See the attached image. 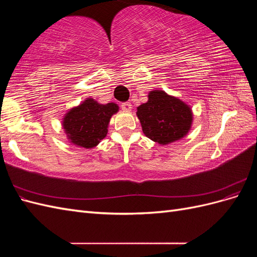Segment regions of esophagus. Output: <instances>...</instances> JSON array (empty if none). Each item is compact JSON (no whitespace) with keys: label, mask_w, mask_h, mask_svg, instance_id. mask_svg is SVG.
<instances>
[{"label":"esophagus","mask_w":257,"mask_h":257,"mask_svg":"<svg viewBox=\"0 0 257 257\" xmlns=\"http://www.w3.org/2000/svg\"><path fill=\"white\" fill-rule=\"evenodd\" d=\"M121 108H122V110H124V111H131L132 110V104L128 103V102L122 103Z\"/></svg>","instance_id":"1"}]
</instances>
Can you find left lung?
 Instances as JSON below:
<instances>
[{"instance_id": "left-lung-1", "label": "left lung", "mask_w": 257, "mask_h": 257, "mask_svg": "<svg viewBox=\"0 0 257 257\" xmlns=\"http://www.w3.org/2000/svg\"><path fill=\"white\" fill-rule=\"evenodd\" d=\"M136 114L144 134L163 146L186 136L193 122L191 107L162 90L150 91L148 102L137 107Z\"/></svg>"}]
</instances>
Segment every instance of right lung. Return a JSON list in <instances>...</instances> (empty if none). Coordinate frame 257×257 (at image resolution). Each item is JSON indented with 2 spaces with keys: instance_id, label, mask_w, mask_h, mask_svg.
<instances>
[{
  "instance_id": "add662e5",
  "label": "right lung",
  "mask_w": 257,
  "mask_h": 257,
  "mask_svg": "<svg viewBox=\"0 0 257 257\" xmlns=\"http://www.w3.org/2000/svg\"><path fill=\"white\" fill-rule=\"evenodd\" d=\"M118 111L114 103L103 105L88 97L65 113L62 126L69 143L92 149L106 137L111 116Z\"/></svg>"
}]
</instances>
